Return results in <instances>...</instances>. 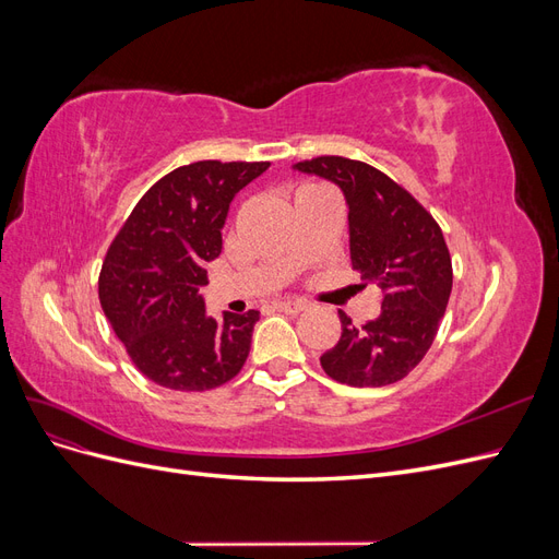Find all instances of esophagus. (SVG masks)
<instances>
[{
    "instance_id": "1",
    "label": "esophagus",
    "mask_w": 559,
    "mask_h": 559,
    "mask_svg": "<svg viewBox=\"0 0 559 559\" xmlns=\"http://www.w3.org/2000/svg\"><path fill=\"white\" fill-rule=\"evenodd\" d=\"M308 306L302 300H289V298H284V300H277L275 302V310L277 312H286V314H298V312H302L306 310Z\"/></svg>"
}]
</instances>
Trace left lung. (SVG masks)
Segmentation results:
<instances>
[{"label": "left lung", "mask_w": 559, "mask_h": 559, "mask_svg": "<svg viewBox=\"0 0 559 559\" xmlns=\"http://www.w3.org/2000/svg\"><path fill=\"white\" fill-rule=\"evenodd\" d=\"M296 170L331 179L349 205V257L364 286L382 289L380 317L364 326L341 314L343 333L321 354V368L349 386H384L425 359L452 292V259L436 218L378 167L317 156Z\"/></svg>", "instance_id": "8db88e82"}]
</instances>
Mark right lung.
Segmentation results:
<instances>
[{"label": "right lung", "mask_w": 559, "mask_h": 559, "mask_svg": "<svg viewBox=\"0 0 559 559\" xmlns=\"http://www.w3.org/2000/svg\"><path fill=\"white\" fill-rule=\"evenodd\" d=\"M198 160L160 177L134 205L99 270V302L134 368L177 392H205L240 373L259 310L205 314V265L222 253L230 200L267 170Z\"/></svg>", "instance_id": "right-lung-1"}]
</instances>
